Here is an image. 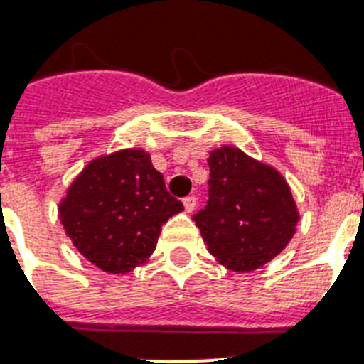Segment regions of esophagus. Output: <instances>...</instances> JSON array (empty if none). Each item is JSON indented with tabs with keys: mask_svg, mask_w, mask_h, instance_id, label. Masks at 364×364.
Instances as JSON below:
<instances>
[{
	"mask_svg": "<svg viewBox=\"0 0 364 364\" xmlns=\"http://www.w3.org/2000/svg\"><path fill=\"white\" fill-rule=\"evenodd\" d=\"M183 207L187 213H192V210L196 209V196H187L183 198Z\"/></svg>",
	"mask_w": 364,
	"mask_h": 364,
	"instance_id": "1",
	"label": "esophagus"
}]
</instances>
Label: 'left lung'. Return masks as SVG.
Returning <instances> with one entry per match:
<instances>
[{
    "label": "left lung",
    "instance_id": "left-lung-1",
    "mask_svg": "<svg viewBox=\"0 0 364 364\" xmlns=\"http://www.w3.org/2000/svg\"><path fill=\"white\" fill-rule=\"evenodd\" d=\"M209 200L192 220L220 264L252 272L279 255L298 224L292 192L276 168L239 148L209 154Z\"/></svg>",
    "mask_w": 364,
    "mask_h": 364
}]
</instances>
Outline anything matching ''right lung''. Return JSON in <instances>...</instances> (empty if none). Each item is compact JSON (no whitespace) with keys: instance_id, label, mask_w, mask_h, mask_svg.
Masks as SVG:
<instances>
[{"instance_id":"obj_1","label":"right lung","mask_w":364,"mask_h":364,"mask_svg":"<svg viewBox=\"0 0 364 364\" xmlns=\"http://www.w3.org/2000/svg\"><path fill=\"white\" fill-rule=\"evenodd\" d=\"M181 210L144 149H120L90 161L59 205L73 246L109 274H127L148 261L163 224Z\"/></svg>"}]
</instances>
